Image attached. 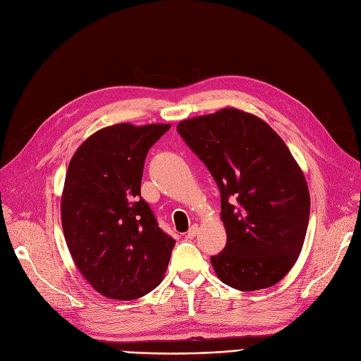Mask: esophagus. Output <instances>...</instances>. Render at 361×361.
I'll list each match as a JSON object with an SVG mask.
<instances>
[{
	"label": "esophagus",
	"mask_w": 361,
	"mask_h": 361,
	"mask_svg": "<svg viewBox=\"0 0 361 361\" xmlns=\"http://www.w3.org/2000/svg\"><path fill=\"white\" fill-rule=\"evenodd\" d=\"M197 232H199V228H197V224H193L192 228L189 229V232H188V238H195L196 235H197Z\"/></svg>",
	"instance_id": "34e87169"
}]
</instances>
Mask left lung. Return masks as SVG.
<instances>
[{
	"mask_svg": "<svg viewBox=\"0 0 361 361\" xmlns=\"http://www.w3.org/2000/svg\"><path fill=\"white\" fill-rule=\"evenodd\" d=\"M177 130L220 190L228 243L211 256L220 281L243 291L281 281L300 255L311 209L303 172L284 141L236 109L183 120Z\"/></svg>",
	"mask_w": 361,
	"mask_h": 361,
	"instance_id": "left-lung-1",
	"label": "left lung"
}]
</instances>
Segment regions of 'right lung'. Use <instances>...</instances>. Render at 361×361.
Here are the masks:
<instances>
[{"label": "right lung", "mask_w": 361, "mask_h": 361, "mask_svg": "<svg viewBox=\"0 0 361 361\" xmlns=\"http://www.w3.org/2000/svg\"><path fill=\"white\" fill-rule=\"evenodd\" d=\"M171 125L120 123L93 133L68 165L62 229L78 271L102 296L133 300L162 283L176 241L141 197L150 147Z\"/></svg>", "instance_id": "add662e5"}]
</instances>
